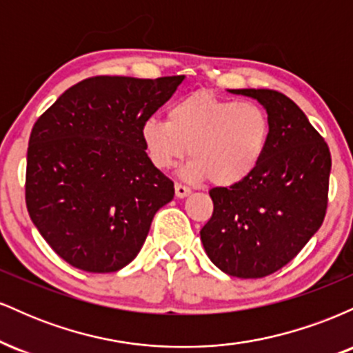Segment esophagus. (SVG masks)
Listing matches in <instances>:
<instances>
[{
    "label": "esophagus",
    "instance_id": "1",
    "mask_svg": "<svg viewBox=\"0 0 353 353\" xmlns=\"http://www.w3.org/2000/svg\"><path fill=\"white\" fill-rule=\"evenodd\" d=\"M190 194V188H188V185L181 184V182H176V196L179 197V199H182V197L189 196Z\"/></svg>",
    "mask_w": 353,
    "mask_h": 353
}]
</instances>
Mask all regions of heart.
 I'll return each instance as SVG.
<instances>
[{
  "mask_svg": "<svg viewBox=\"0 0 353 353\" xmlns=\"http://www.w3.org/2000/svg\"><path fill=\"white\" fill-rule=\"evenodd\" d=\"M141 136L161 171L179 163L189 145L192 161L185 165V177L232 185L250 176L264 157L270 121L259 104L197 91L172 103L168 121L148 117Z\"/></svg>",
  "mask_w": 353,
  "mask_h": 353,
  "instance_id": "obj_1",
  "label": "heart"
}]
</instances>
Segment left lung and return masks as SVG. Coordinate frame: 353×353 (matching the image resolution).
I'll return each instance as SVG.
<instances>
[{"label": "left lung", "instance_id": "8db88e82", "mask_svg": "<svg viewBox=\"0 0 353 353\" xmlns=\"http://www.w3.org/2000/svg\"><path fill=\"white\" fill-rule=\"evenodd\" d=\"M265 108L270 137L255 171L209 190L212 217L201 229L222 272L261 279L289 264L322 225L329 202V145L302 109L274 89H230Z\"/></svg>", "mask_w": 353, "mask_h": 353}]
</instances>
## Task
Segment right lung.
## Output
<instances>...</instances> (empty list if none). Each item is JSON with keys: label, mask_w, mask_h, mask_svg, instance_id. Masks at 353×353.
I'll list each match as a JSON object with an SVG mask.
<instances>
[{"label": "right lung", "mask_w": 353, "mask_h": 353, "mask_svg": "<svg viewBox=\"0 0 353 353\" xmlns=\"http://www.w3.org/2000/svg\"><path fill=\"white\" fill-rule=\"evenodd\" d=\"M184 76H94L63 92L31 129L26 208L68 264L86 272L123 269L139 254L174 182L145 154L144 121Z\"/></svg>", "instance_id": "add662e5"}]
</instances>
